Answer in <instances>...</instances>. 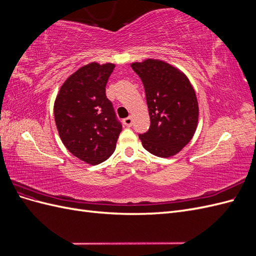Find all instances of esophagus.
Wrapping results in <instances>:
<instances>
[{
	"mask_svg": "<svg viewBox=\"0 0 256 256\" xmlns=\"http://www.w3.org/2000/svg\"><path fill=\"white\" fill-rule=\"evenodd\" d=\"M122 122H124V125H125V126L131 127V125H132V118H131V116H129V118H125Z\"/></svg>",
	"mask_w": 256,
	"mask_h": 256,
	"instance_id": "1",
	"label": "esophagus"
}]
</instances>
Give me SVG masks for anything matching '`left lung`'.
Returning <instances> with one entry per match:
<instances>
[{
    "label": "left lung",
    "instance_id": "8db88e82",
    "mask_svg": "<svg viewBox=\"0 0 256 256\" xmlns=\"http://www.w3.org/2000/svg\"><path fill=\"white\" fill-rule=\"evenodd\" d=\"M145 90L150 127L140 134L143 147L161 158L175 156L194 136L198 122L196 90L182 70L161 60L131 64Z\"/></svg>",
    "mask_w": 256,
    "mask_h": 256
}]
</instances>
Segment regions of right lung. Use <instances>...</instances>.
Returning a JSON list of instances; mask_svg holds the SVG:
<instances>
[{
    "mask_svg": "<svg viewBox=\"0 0 256 256\" xmlns=\"http://www.w3.org/2000/svg\"><path fill=\"white\" fill-rule=\"evenodd\" d=\"M115 65L90 63L69 76L54 102L62 142L74 156L99 164L114 152L122 131L106 85Z\"/></svg>",
    "mask_w": 256,
    "mask_h": 256,
    "instance_id": "right-lung-1",
    "label": "right lung"
}]
</instances>
